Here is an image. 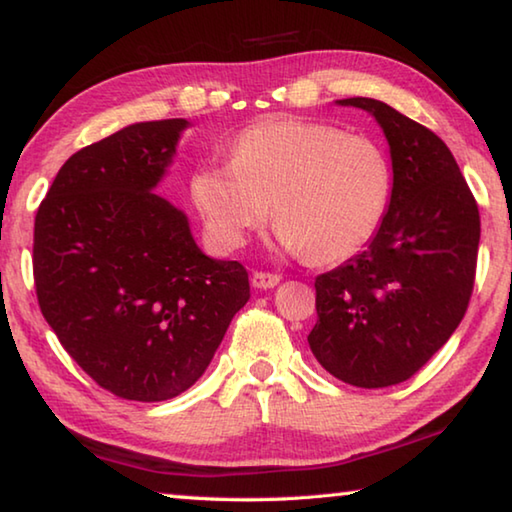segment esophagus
<instances>
[{
	"label": "esophagus",
	"mask_w": 512,
	"mask_h": 512,
	"mask_svg": "<svg viewBox=\"0 0 512 512\" xmlns=\"http://www.w3.org/2000/svg\"><path fill=\"white\" fill-rule=\"evenodd\" d=\"M250 282H253L255 289H273L280 284V275L277 273H264V271H257L250 277Z\"/></svg>",
	"instance_id": "obj_1"
}]
</instances>
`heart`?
<instances>
[{
  "instance_id": "b5f03b06",
  "label": "heart",
  "mask_w": 512,
  "mask_h": 512,
  "mask_svg": "<svg viewBox=\"0 0 512 512\" xmlns=\"http://www.w3.org/2000/svg\"><path fill=\"white\" fill-rule=\"evenodd\" d=\"M192 198L207 235L235 250L271 214L277 241L314 264H336L366 248L393 198V164L368 135L323 121L266 119L230 146V164H201Z\"/></svg>"
}]
</instances>
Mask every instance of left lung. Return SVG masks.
Instances as JSON below:
<instances>
[{
  "mask_svg": "<svg viewBox=\"0 0 512 512\" xmlns=\"http://www.w3.org/2000/svg\"><path fill=\"white\" fill-rule=\"evenodd\" d=\"M370 112L391 146L393 198L363 253L316 277L307 341L329 375L359 388L413 377L461 323L474 289L479 207L436 133L384 101H336Z\"/></svg>",
  "mask_w": 512,
  "mask_h": 512,
  "instance_id": "left-lung-1",
  "label": "left lung"
}]
</instances>
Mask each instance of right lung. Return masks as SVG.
<instances>
[{
    "label": "right lung",
    "instance_id": "obj_1",
    "mask_svg": "<svg viewBox=\"0 0 512 512\" xmlns=\"http://www.w3.org/2000/svg\"><path fill=\"white\" fill-rule=\"evenodd\" d=\"M187 126L142 121L76 151L36 214L42 316L69 357L124 400L185 393L250 298L246 268L207 257L185 212L153 194Z\"/></svg>",
    "mask_w": 512,
    "mask_h": 512
}]
</instances>
